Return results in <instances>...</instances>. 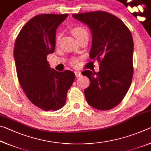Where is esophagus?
Returning <instances> with one entry per match:
<instances>
[{"instance_id": "1", "label": "esophagus", "mask_w": 151, "mask_h": 151, "mask_svg": "<svg viewBox=\"0 0 151 151\" xmlns=\"http://www.w3.org/2000/svg\"><path fill=\"white\" fill-rule=\"evenodd\" d=\"M75 74L76 76H77V77H80L81 75V72H79V71H77V70H76V71H75Z\"/></svg>"}]
</instances>
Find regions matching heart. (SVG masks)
<instances>
[{
	"instance_id": "heart-1",
	"label": "heart",
	"mask_w": 151,
	"mask_h": 151,
	"mask_svg": "<svg viewBox=\"0 0 151 151\" xmlns=\"http://www.w3.org/2000/svg\"><path fill=\"white\" fill-rule=\"evenodd\" d=\"M72 32L73 35L75 36L76 39H77L79 37H81V35H83L84 34H86V33H88L87 31H86V29H84L83 27H75L74 29H73L72 30ZM60 35H58L57 38V42H58L60 40ZM74 63H76V62L75 60L73 61Z\"/></svg>"
}]
</instances>
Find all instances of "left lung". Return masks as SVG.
<instances>
[{
	"mask_svg": "<svg viewBox=\"0 0 151 151\" xmlns=\"http://www.w3.org/2000/svg\"><path fill=\"white\" fill-rule=\"evenodd\" d=\"M72 16L91 30L89 56L99 62L98 73L90 70L82 73L91 83L84 91L86 100L97 110L113 109L126 95L133 75L131 33L121 20L109 12H88Z\"/></svg>",
	"mask_w": 151,
	"mask_h": 151,
	"instance_id": "obj_1",
	"label": "left lung"
}]
</instances>
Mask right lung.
I'll return each mask as SVG.
<instances>
[{
  "label": "right lung",
  "mask_w": 151,
  "mask_h": 151,
  "mask_svg": "<svg viewBox=\"0 0 151 151\" xmlns=\"http://www.w3.org/2000/svg\"><path fill=\"white\" fill-rule=\"evenodd\" d=\"M67 14L37 15L20 30L14 58L20 85L30 101L44 111H57L65 104L75 81L73 71L50 68L47 55L55 50L56 30Z\"/></svg>",
  "instance_id": "right-lung-1"
}]
</instances>
